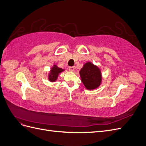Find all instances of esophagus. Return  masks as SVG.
<instances>
[{"label": "esophagus", "instance_id": "34e87169", "mask_svg": "<svg viewBox=\"0 0 146 146\" xmlns=\"http://www.w3.org/2000/svg\"><path fill=\"white\" fill-rule=\"evenodd\" d=\"M75 69V66H70L69 67V70H70V71H74Z\"/></svg>", "mask_w": 146, "mask_h": 146}]
</instances>
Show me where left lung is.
<instances>
[{"label":"left lung","mask_w":146,"mask_h":146,"mask_svg":"<svg viewBox=\"0 0 146 146\" xmlns=\"http://www.w3.org/2000/svg\"><path fill=\"white\" fill-rule=\"evenodd\" d=\"M82 82L88 90L98 88L102 81L100 69L90 62L86 63L80 70Z\"/></svg>","instance_id":"left-lung-1"}]
</instances>
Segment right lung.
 Masks as SVG:
<instances>
[{"label": "right lung", "mask_w": 146, "mask_h": 146, "mask_svg": "<svg viewBox=\"0 0 146 146\" xmlns=\"http://www.w3.org/2000/svg\"><path fill=\"white\" fill-rule=\"evenodd\" d=\"M63 70L61 68H59L57 67L56 65H54V67L52 68L50 70V73L48 76V77H49V80L50 82H55L56 80L57 77L58 76V74L61 72Z\"/></svg>", "instance_id": "obj_1"}]
</instances>
